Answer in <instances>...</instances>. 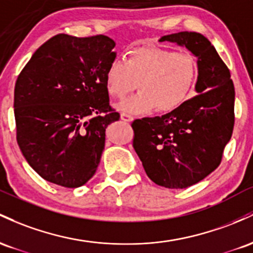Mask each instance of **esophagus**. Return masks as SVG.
Listing matches in <instances>:
<instances>
[{"instance_id":"1","label":"esophagus","mask_w":253,"mask_h":253,"mask_svg":"<svg viewBox=\"0 0 253 253\" xmlns=\"http://www.w3.org/2000/svg\"><path fill=\"white\" fill-rule=\"evenodd\" d=\"M121 119L124 122H132L134 121V118L131 117L130 115H127V113H121Z\"/></svg>"}]
</instances>
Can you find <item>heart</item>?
Listing matches in <instances>:
<instances>
[{
	"instance_id": "heart-1",
	"label": "heart",
	"mask_w": 253,
	"mask_h": 253,
	"mask_svg": "<svg viewBox=\"0 0 253 253\" xmlns=\"http://www.w3.org/2000/svg\"><path fill=\"white\" fill-rule=\"evenodd\" d=\"M197 63L189 53L159 46H140L127 52L126 61L115 58L105 73V86L122 99L138 84L140 93L119 104V110L142 115L157 107L172 112L188 100L197 80Z\"/></svg>"
}]
</instances>
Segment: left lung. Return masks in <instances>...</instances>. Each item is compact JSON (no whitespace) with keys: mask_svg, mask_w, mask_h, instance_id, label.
<instances>
[{"mask_svg":"<svg viewBox=\"0 0 253 253\" xmlns=\"http://www.w3.org/2000/svg\"><path fill=\"white\" fill-rule=\"evenodd\" d=\"M159 42L185 46L197 58V95L161 117L136 119L134 149L147 175L167 189H185L217 169L234 126V84L211 42L196 32Z\"/></svg>","mask_w":253,"mask_h":253,"instance_id":"8db88e82","label":"left lung"}]
</instances>
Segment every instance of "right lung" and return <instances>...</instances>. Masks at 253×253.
I'll use <instances>...</instances> for the list:
<instances>
[{
	"label": "right lung",
	"instance_id": "obj_1",
	"mask_svg": "<svg viewBox=\"0 0 253 253\" xmlns=\"http://www.w3.org/2000/svg\"><path fill=\"white\" fill-rule=\"evenodd\" d=\"M116 42L99 35H57L39 47L14 89L16 140L35 171L50 183L79 188L94 175L105 130L118 121L105 73Z\"/></svg>",
	"mask_w": 253,
	"mask_h": 253
}]
</instances>
